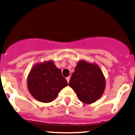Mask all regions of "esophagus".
I'll use <instances>...</instances> for the list:
<instances>
[{
    "label": "esophagus",
    "mask_w": 135,
    "mask_h": 135,
    "mask_svg": "<svg viewBox=\"0 0 135 135\" xmlns=\"http://www.w3.org/2000/svg\"><path fill=\"white\" fill-rule=\"evenodd\" d=\"M66 80H67V81H68V83H69V82H70V76H69V77H67Z\"/></svg>",
    "instance_id": "34e87169"
}]
</instances>
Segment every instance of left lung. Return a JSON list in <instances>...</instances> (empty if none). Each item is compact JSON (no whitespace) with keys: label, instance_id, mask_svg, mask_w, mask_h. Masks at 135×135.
I'll return each mask as SVG.
<instances>
[{"label":"left lung","instance_id":"obj_1","mask_svg":"<svg viewBox=\"0 0 135 135\" xmlns=\"http://www.w3.org/2000/svg\"><path fill=\"white\" fill-rule=\"evenodd\" d=\"M69 86L82 102L90 104L99 99L104 93L105 78L97 64L80 60L74 68Z\"/></svg>","mask_w":135,"mask_h":135}]
</instances>
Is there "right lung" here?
Listing matches in <instances>:
<instances>
[{
    "instance_id": "add662e5",
    "label": "right lung",
    "mask_w": 135,
    "mask_h": 135,
    "mask_svg": "<svg viewBox=\"0 0 135 135\" xmlns=\"http://www.w3.org/2000/svg\"><path fill=\"white\" fill-rule=\"evenodd\" d=\"M68 85L52 60L36 64L27 78V89L32 97L42 103L55 99L59 91Z\"/></svg>"
}]
</instances>
